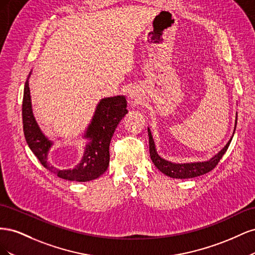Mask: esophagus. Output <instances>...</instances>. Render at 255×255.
<instances>
[{
  "label": "esophagus",
  "instance_id": "obj_1",
  "mask_svg": "<svg viewBox=\"0 0 255 255\" xmlns=\"http://www.w3.org/2000/svg\"><path fill=\"white\" fill-rule=\"evenodd\" d=\"M128 98H129L130 100H137L138 98H139V94H138V90L135 89V87L129 90V92H128Z\"/></svg>",
  "mask_w": 255,
  "mask_h": 255
}]
</instances>
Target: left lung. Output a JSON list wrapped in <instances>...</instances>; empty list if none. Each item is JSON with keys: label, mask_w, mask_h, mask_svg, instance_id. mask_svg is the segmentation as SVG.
Wrapping results in <instances>:
<instances>
[{"label": "left lung", "mask_w": 255, "mask_h": 255, "mask_svg": "<svg viewBox=\"0 0 255 255\" xmlns=\"http://www.w3.org/2000/svg\"><path fill=\"white\" fill-rule=\"evenodd\" d=\"M237 125V114H236V120H235V127H234V132ZM148 135H149V146H150V156L153 161V164L158 169L160 172H163L167 176L173 177V179H190V177H196L199 175L205 174L207 172L212 171L213 169L217 166L219 160L223 156L229 148V145L232 140L233 135L231 137L229 142L225 145V148H222L215 156H213L211 159L205 160V161H196V163H185V164H176L172 163V161H169L163 157H160L155 148V143H154V139L151 134V130L148 128Z\"/></svg>", "instance_id": "1"}]
</instances>
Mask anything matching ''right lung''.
Here are the masks:
<instances>
[{
    "mask_svg": "<svg viewBox=\"0 0 255 255\" xmlns=\"http://www.w3.org/2000/svg\"><path fill=\"white\" fill-rule=\"evenodd\" d=\"M30 74L32 71L29 72L24 85L22 102L23 132L29 149L44 168L60 179L75 182L98 179L109 168L111 139L119 122L128 114L126 97L116 96L100 100L89 126L83 135V138L88 141L85 145L81 161L72 169L60 170L51 165L48 159L50 149L54 143L42 133L34 117L28 87Z\"/></svg>",
    "mask_w": 255,
    "mask_h": 255,
    "instance_id": "obj_1",
    "label": "right lung"
}]
</instances>
